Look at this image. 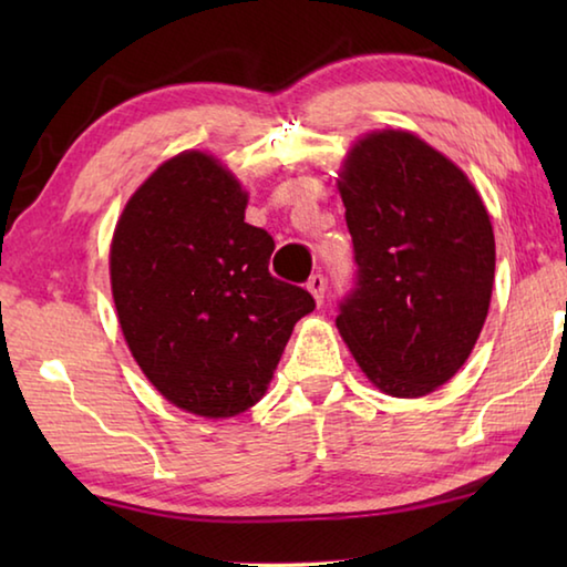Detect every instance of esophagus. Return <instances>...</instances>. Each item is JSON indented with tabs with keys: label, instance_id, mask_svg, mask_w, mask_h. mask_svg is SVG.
Listing matches in <instances>:
<instances>
[{
	"label": "esophagus",
	"instance_id": "1",
	"mask_svg": "<svg viewBox=\"0 0 567 567\" xmlns=\"http://www.w3.org/2000/svg\"><path fill=\"white\" fill-rule=\"evenodd\" d=\"M324 287H328V282H324V277L320 272L312 275L310 280H307V290L312 292V297L318 300V305H322V300H324Z\"/></svg>",
	"mask_w": 567,
	"mask_h": 567
}]
</instances>
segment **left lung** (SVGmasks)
<instances>
[{
  "instance_id": "1",
  "label": "left lung",
  "mask_w": 567,
  "mask_h": 567,
  "mask_svg": "<svg viewBox=\"0 0 567 567\" xmlns=\"http://www.w3.org/2000/svg\"><path fill=\"white\" fill-rule=\"evenodd\" d=\"M340 195L358 270L338 330L382 392L427 395L463 368L487 318V209L463 169L400 130L352 147Z\"/></svg>"
}]
</instances>
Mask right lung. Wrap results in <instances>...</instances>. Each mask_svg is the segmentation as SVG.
<instances>
[{"mask_svg":"<svg viewBox=\"0 0 567 567\" xmlns=\"http://www.w3.org/2000/svg\"><path fill=\"white\" fill-rule=\"evenodd\" d=\"M247 195L205 152H182L134 192L110 249L124 340L172 405L233 417L265 395L305 287L270 275L275 239L245 223Z\"/></svg>","mask_w":567,"mask_h":567,"instance_id":"obj_1","label":"right lung"}]
</instances>
